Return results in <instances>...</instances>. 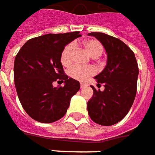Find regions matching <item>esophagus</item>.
Wrapping results in <instances>:
<instances>
[{
  "label": "esophagus",
  "instance_id": "obj_1",
  "mask_svg": "<svg viewBox=\"0 0 155 155\" xmlns=\"http://www.w3.org/2000/svg\"><path fill=\"white\" fill-rule=\"evenodd\" d=\"M86 86H87L86 84H84L83 83H80V87H81V88H83V87H86Z\"/></svg>",
  "mask_w": 155,
  "mask_h": 155
}]
</instances>
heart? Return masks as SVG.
<instances>
[{
	"mask_svg": "<svg viewBox=\"0 0 155 155\" xmlns=\"http://www.w3.org/2000/svg\"><path fill=\"white\" fill-rule=\"evenodd\" d=\"M84 47L87 52L93 58H98L103 53V45L97 40L91 39L84 42ZM75 51V43L70 42L66 45L61 53V62L63 66L70 65L72 62V56ZM95 70L92 67H81V66H72L68 70V74L72 78L79 81H85L89 78L91 76L94 75Z\"/></svg>",
	"mask_w": 155,
	"mask_h": 155,
	"instance_id": "heart-1",
	"label": "heart"
}]
</instances>
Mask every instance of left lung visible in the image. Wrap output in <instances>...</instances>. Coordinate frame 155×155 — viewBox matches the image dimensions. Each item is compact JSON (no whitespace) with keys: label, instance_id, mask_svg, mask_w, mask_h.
Returning <instances> with one entry per match:
<instances>
[{"label":"left lung","instance_id":"8db88e82","mask_svg":"<svg viewBox=\"0 0 155 155\" xmlns=\"http://www.w3.org/2000/svg\"><path fill=\"white\" fill-rule=\"evenodd\" d=\"M88 35L100 41L107 55L105 68L95 77L97 85L103 83L104 90L91 86L93 96L87 102L88 115L97 124L110 126L121 121L132 107L139 67L134 51L118 38L102 32Z\"/></svg>","mask_w":155,"mask_h":155}]
</instances>
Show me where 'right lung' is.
Masks as SVG:
<instances>
[{
  "mask_svg": "<svg viewBox=\"0 0 155 155\" xmlns=\"http://www.w3.org/2000/svg\"><path fill=\"white\" fill-rule=\"evenodd\" d=\"M81 37L79 31L47 34L28 40L16 54L14 81L24 110L41 123H53L62 118L73 95L80 89L78 81L65 74L61 53L67 44ZM64 82L54 88L52 83Z\"/></svg>",
  "mask_w": 155,
  "mask_h": 155,
  "instance_id": "obj_1",
  "label": "right lung"
}]
</instances>
